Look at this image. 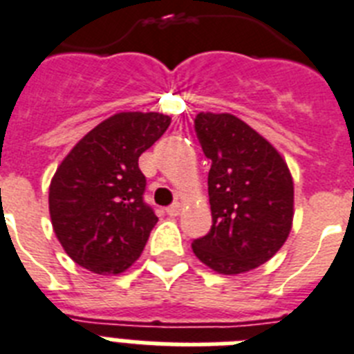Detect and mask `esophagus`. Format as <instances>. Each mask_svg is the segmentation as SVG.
Returning <instances> with one entry per match:
<instances>
[{
	"instance_id": "1",
	"label": "esophagus",
	"mask_w": 354,
	"mask_h": 354,
	"mask_svg": "<svg viewBox=\"0 0 354 354\" xmlns=\"http://www.w3.org/2000/svg\"><path fill=\"white\" fill-rule=\"evenodd\" d=\"M165 212H167L169 216H171V218H176L178 214H180V205L172 203L171 207H167V209H165Z\"/></svg>"
}]
</instances>
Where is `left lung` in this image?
Returning <instances> with one entry per match:
<instances>
[{"label":"left lung","instance_id":"obj_1","mask_svg":"<svg viewBox=\"0 0 354 354\" xmlns=\"http://www.w3.org/2000/svg\"><path fill=\"white\" fill-rule=\"evenodd\" d=\"M194 131L212 162V227L192 250L214 272H250L272 259L292 230V174L275 147L234 115L198 113Z\"/></svg>","mask_w":354,"mask_h":354}]
</instances>
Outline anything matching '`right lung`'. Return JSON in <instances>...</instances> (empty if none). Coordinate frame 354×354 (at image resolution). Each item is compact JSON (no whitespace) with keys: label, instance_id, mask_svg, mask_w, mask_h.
<instances>
[{"label":"right lung","instance_id":"add662e5","mask_svg":"<svg viewBox=\"0 0 354 354\" xmlns=\"http://www.w3.org/2000/svg\"><path fill=\"white\" fill-rule=\"evenodd\" d=\"M169 124L162 113H117L79 140L53 174V232L82 268L115 275L140 257L158 218L144 201L138 158Z\"/></svg>","mask_w":354,"mask_h":354}]
</instances>
